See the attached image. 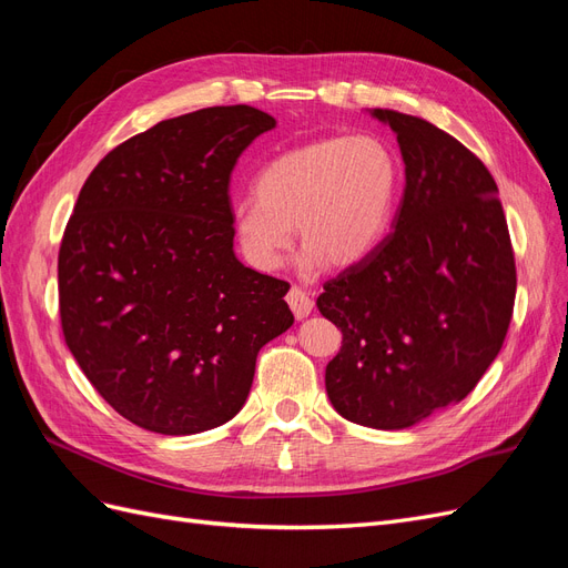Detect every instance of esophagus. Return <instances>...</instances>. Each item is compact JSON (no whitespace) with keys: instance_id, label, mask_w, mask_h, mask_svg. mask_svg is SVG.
Segmentation results:
<instances>
[{"instance_id":"esophagus-1","label":"esophagus","mask_w":568,"mask_h":568,"mask_svg":"<svg viewBox=\"0 0 568 568\" xmlns=\"http://www.w3.org/2000/svg\"><path fill=\"white\" fill-rule=\"evenodd\" d=\"M286 303L291 307V313H294L298 320L307 317L313 313V298L305 294L301 286H291L288 294H286Z\"/></svg>"}]
</instances>
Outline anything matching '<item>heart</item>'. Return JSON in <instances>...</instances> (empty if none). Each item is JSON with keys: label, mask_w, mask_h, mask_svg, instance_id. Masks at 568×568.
Wrapping results in <instances>:
<instances>
[{"label": "heart", "mask_w": 568, "mask_h": 568, "mask_svg": "<svg viewBox=\"0 0 568 568\" xmlns=\"http://www.w3.org/2000/svg\"><path fill=\"white\" fill-rule=\"evenodd\" d=\"M398 192V159L379 136H322L257 170L253 194L234 203L232 230L261 272L284 265L294 225L307 267H348L379 246Z\"/></svg>", "instance_id": "heart-1"}]
</instances>
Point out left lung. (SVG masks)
Returning a JSON list of instances; mask_svg holds the SVG:
<instances>
[{
	"label": "left lung",
	"mask_w": 568,
	"mask_h": 568,
	"mask_svg": "<svg viewBox=\"0 0 568 568\" xmlns=\"http://www.w3.org/2000/svg\"><path fill=\"white\" fill-rule=\"evenodd\" d=\"M372 115L398 134L403 201L393 232L326 282L317 307L343 334L324 374L334 409L393 432L474 390L505 343L517 267L488 168L424 118Z\"/></svg>",
	"instance_id": "8db88e82"
}]
</instances>
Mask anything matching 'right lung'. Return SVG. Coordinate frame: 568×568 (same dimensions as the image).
Returning <instances> with one entry per match:
<instances>
[{"label":"right lung","mask_w":568,"mask_h":568,"mask_svg":"<svg viewBox=\"0 0 568 568\" xmlns=\"http://www.w3.org/2000/svg\"><path fill=\"white\" fill-rule=\"evenodd\" d=\"M274 125L244 104L161 120L80 189L59 248L63 338L101 398L146 432L230 422L257 351L294 324L288 282L234 255L232 170Z\"/></svg>","instance_id":"right-lung-1"}]
</instances>
